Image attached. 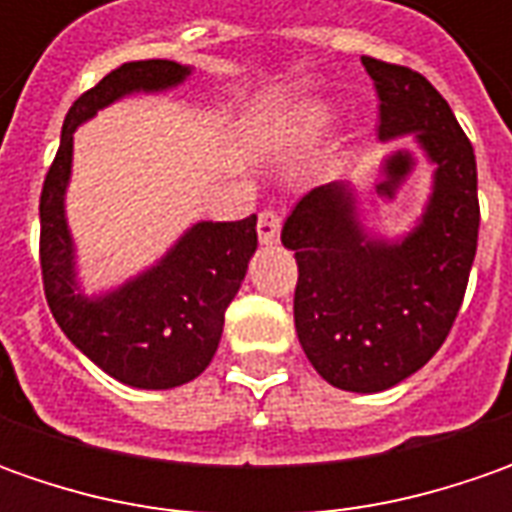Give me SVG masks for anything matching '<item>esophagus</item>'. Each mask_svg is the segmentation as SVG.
<instances>
[{"label": "esophagus", "mask_w": 512, "mask_h": 512, "mask_svg": "<svg viewBox=\"0 0 512 512\" xmlns=\"http://www.w3.org/2000/svg\"><path fill=\"white\" fill-rule=\"evenodd\" d=\"M259 242L262 245H276L279 242V233H282V219H279V213H273V210H262L259 213Z\"/></svg>", "instance_id": "34e87169"}]
</instances>
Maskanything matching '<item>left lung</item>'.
I'll return each instance as SVG.
<instances>
[{"instance_id": "1", "label": "left lung", "mask_w": 512, "mask_h": 512, "mask_svg": "<svg viewBox=\"0 0 512 512\" xmlns=\"http://www.w3.org/2000/svg\"><path fill=\"white\" fill-rule=\"evenodd\" d=\"M379 93V139L410 136L430 165V196L402 236L362 222L356 187H313L282 227L296 250V336L339 390L379 393L442 347L476 259V156L450 105L422 73L362 56Z\"/></svg>"}]
</instances>
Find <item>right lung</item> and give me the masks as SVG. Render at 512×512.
Instances as JSON below:
<instances>
[{
	"instance_id": "1",
	"label": "right lung",
	"mask_w": 512,
	"mask_h": 512,
	"mask_svg": "<svg viewBox=\"0 0 512 512\" xmlns=\"http://www.w3.org/2000/svg\"><path fill=\"white\" fill-rule=\"evenodd\" d=\"M193 73L170 59L125 62L82 93L65 116L59 153L39 202L42 279L50 313L70 342L116 382L139 390H170L205 370L225 327V310L245 282L256 253V216L242 222H196L168 253L128 282L88 293L79 282L68 225L73 133L99 110L136 93H165Z\"/></svg>"
}]
</instances>
